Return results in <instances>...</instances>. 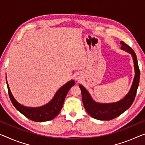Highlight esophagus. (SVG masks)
Here are the masks:
<instances>
[{
    "label": "esophagus",
    "mask_w": 145,
    "mask_h": 145,
    "mask_svg": "<svg viewBox=\"0 0 145 145\" xmlns=\"http://www.w3.org/2000/svg\"><path fill=\"white\" fill-rule=\"evenodd\" d=\"M75 79H76V80H80V78L78 76H77V77L75 78Z\"/></svg>",
    "instance_id": "esophagus-1"
}]
</instances>
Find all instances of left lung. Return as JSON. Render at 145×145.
<instances>
[{"label": "left lung", "instance_id": "1", "mask_svg": "<svg viewBox=\"0 0 145 145\" xmlns=\"http://www.w3.org/2000/svg\"><path fill=\"white\" fill-rule=\"evenodd\" d=\"M121 48L130 53L132 56L135 68V77L130 91L125 97L121 101L115 103L100 104L95 102L88 91L83 86L80 85L79 87L82 92V98L86 110L91 117L94 119L102 121H110L119 116L122 113L130 108L133 104L136 96L138 86L139 84L140 71L138 65L136 54L130 46L121 41Z\"/></svg>", "mask_w": 145, "mask_h": 145}]
</instances>
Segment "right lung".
Segmentation results:
<instances>
[{
    "label": "right lung",
    "mask_w": 145,
    "mask_h": 145,
    "mask_svg": "<svg viewBox=\"0 0 145 145\" xmlns=\"http://www.w3.org/2000/svg\"><path fill=\"white\" fill-rule=\"evenodd\" d=\"M74 80H71L67 83L61 87L57 91L53 98V99L49 103L46 105L38 108H27L19 104L15 101L9 88L8 82V91L10 99L15 108L24 115L26 117L35 122H44L50 121L57 116L61 111L63 105L66 95L71 88L74 85Z\"/></svg>",
    "instance_id": "add662e5"
}]
</instances>
